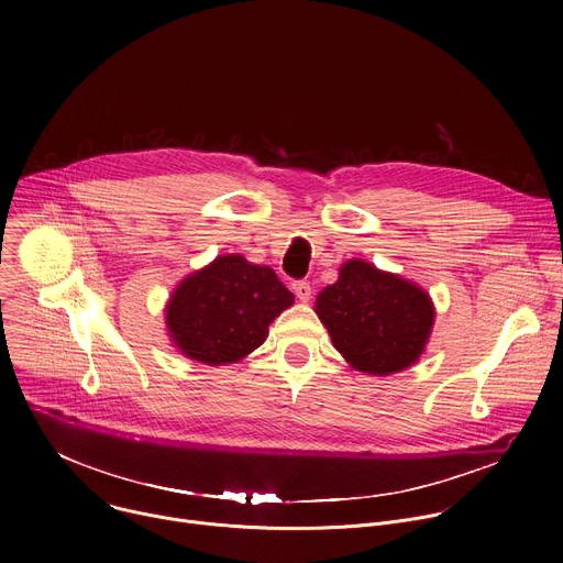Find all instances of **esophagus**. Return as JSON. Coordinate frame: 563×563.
I'll list each match as a JSON object with an SVG mask.
<instances>
[{
    "instance_id": "1",
    "label": "esophagus",
    "mask_w": 563,
    "mask_h": 563,
    "mask_svg": "<svg viewBox=\"0 0 563 563\" xmlns=\"http://www.w3.org/2000/svg\"><path fill=\"white\" fill-rule=\"evenodd\" d=\"M291 291L296 294V298H298L300 302H307V300L311 298V285H309L307 280H296V283H291Z\"/></svg>"
}]
</instances>
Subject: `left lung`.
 <instances>
[{"label":"left lung","mask_w":563,"mask_h":563,"mask_svg":"<svg viewBox=\"0 0 563 563\" xmlns=\"http://www.w3.org/2000/svg\"><path fill=\"white\" fill-rule=\"evenodd\" d=\"M313 309L343 358L374 376L417 363L434 325V305L419 285L365 261H347Z\"/></svg>","instance_id":"1"}]
</instances>
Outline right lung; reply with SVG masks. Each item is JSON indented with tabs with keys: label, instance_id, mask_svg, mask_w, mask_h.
<instances>
[{
	"label": "right lung",
	"instance_id": "right-lung-1",
	"mask_svg": "<svg viewBox=\"0 0 563 563\" xmlns=\"http://www.w3.org/2000/svg\"><path fill=\"white\" fill-rule=\"evenodd\" d=\"M291 305L294 294L272 267L224 254L176 287L167 330L187 358L227 365L261 347L274 318Z\"/></svg>",
	"mask_w": 563,
	"mask_h": 563
}]
</instances>
